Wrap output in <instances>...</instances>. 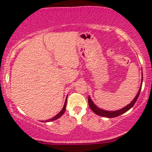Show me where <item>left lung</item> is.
Instances as JSON below:
<instances>
[{
    "mask_svg": "<svg viewBox=\"0 0 152 152\" xmlns=\"http://www.w3.org/2000/svg\"><path fill=\"white\" fill-rule=\"evenodd\" d=\"M142 79H143V77L142 76V80H141L140 87V88H139V91H138V93H137V95H136V97H135L134 99L132 101V102L126 105V107L122 108V109H120L119 110H117V111H106V110L101 109H99V108L97 107V106L95 105L94 103H93V102L92 101V99H91L90 96H88V102L89 107H90L91 109L92 110V111L94 112L95 114H97V115H98L102 116V117L115 118V117H117V116L122 115V113H125V112L129 111L131 108H132L133 106H134L135 104V103H136L137 99H138V96H139V95H140V93L141 91V88H142Z\"/></svg>",
    "mask_w": 152,
    "mask_h": 152,
    "instance_id": "8db88e82",
    "label": "left lung"
}]
</instances>
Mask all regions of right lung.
<instances>
[{"instance_id":"1","label":"right lung","mask_w":152,"mask_h":152,"mask_svg":"<svg viewBox=\"0 0 152 152\" xmlns=\"http://www.w3.org/2000/svg\"><path fill=\"white\" fill-rule=\"evenodd\" d=\"M67 97H68V96L66 97V100H65V103H64V105L63 108H62L61 111H60L59 113L57 114V115H56L55 116V117H53V118H50V119H49V120H45V121H43V120H41V122H51V121H53V120H57V119H58V118H59L60 117H61V116L62 115H63V114L64 113V112H65V110H66V102H67Z\"/></svg>"}]
</instances>
